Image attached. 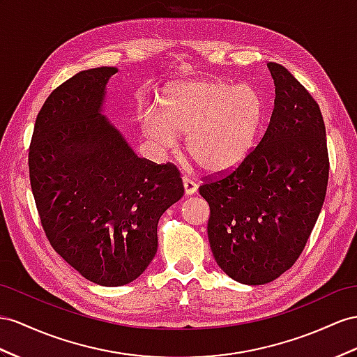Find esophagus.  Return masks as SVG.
Here are the masks:
<instances>
[{
  "mask_svg": "<svg viewBox=\"0 0 357 357\" xmlns=\"http://www.w3.org/2000/svg\"><path fill=\"white\" fill-rule=\"evenodd\" d=\"M182 182H184V193H185V196H191V195L196 193V191H197V184H196L195 181H191L188 178H184V179H182Z\"/></svg>",
  "mask_w": 357,
  "mask_h": 357,
  "instance_id": "1",
  "label": "esophagus"
}]
</instances>
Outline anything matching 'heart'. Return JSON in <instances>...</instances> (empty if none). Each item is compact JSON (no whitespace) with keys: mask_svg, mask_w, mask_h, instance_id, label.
<instances>
[{"mask_svg":"<svg viewBox=\"0 0 357 357\" xmlns=\"http://www.w3.org/2000/svg\"><path fill=\"white\" fill-rule=\"evenodd\" d=\"M264 119V102L249 86L217 79L178 83L164 90L160 112L143 116L146 139L173 149L185 135V152L208 173L232 170L249 157Z\"/></svg>","mask_w":357,"mask_h":357,"instance_id":"heart-1","label":"heart"}]
</instances>
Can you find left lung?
<instances>
[{
    "label": "left lung",
    "instance_id": "obj_1",
    "mask_svg": "<svg viewBox=\"0 0 357 357\" xmlns=\"http://www.w3.org/2000/svg\"><path fill=\"white\" fill-rule=\"evenodd\" d=\"M274 108L259 144L229 175L199 193L209 205L214 259L244 285H264L289 270L321 211L328 153L326 126L309 91L278 63H267Z\"/></svg>",
    "mask_w": 357,
    "mask_h": 357
}]
</instances>
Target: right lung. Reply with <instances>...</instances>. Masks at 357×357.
<instances>
[{
	"label": "right lung",
	"mask_w": 357,
	"mask_h": 357,
	"mask_svg": "<svg viewBox=\"0 0 357 357\" xmlns=\"http://www.w3.org/2000/svg\"><path fill=\"white\" fill-rule=\"evenodd\" d=\"M116 72L87 69L52 90L29 152L33 196L51 245L102 287L126 285L148 268L160 217L184 196L178 169L137 157L102 114Z\"/></svg>",
	"instance_id": "1"
}]
</instances>
